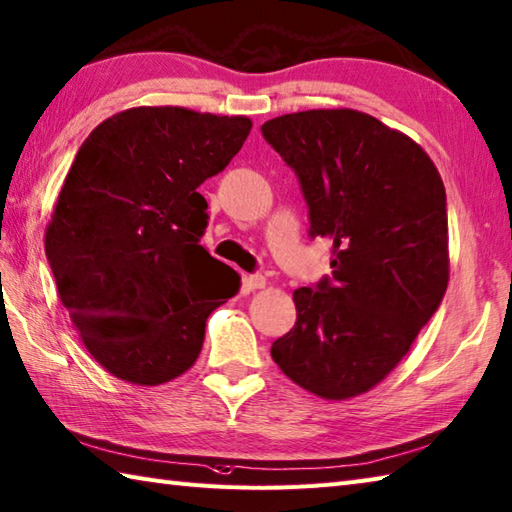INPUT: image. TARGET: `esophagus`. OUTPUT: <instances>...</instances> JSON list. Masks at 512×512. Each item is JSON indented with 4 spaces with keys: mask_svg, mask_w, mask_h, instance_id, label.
I'll return each mask as SVG.
<instances>
[{
    "mask_svg": "<svg viewBox=\"0 0 512 512\" xmlns=\"http://www.w3.org/2000/svg\"><path fill=\"white\" fill-rule=\"evenodd\" d=\"M246 286H248L250 290L264 288V286H266V277H264V275H259V273H255V275H248V277H246Z\"/></svg>",
    "mask_w": 512,
    "mask_h": 512,
    "instance_id": "34e87169",
    "label": "esophagus"
}]
</instances>
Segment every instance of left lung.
<instances>
[{"label":"left lung","mask_w":512,"mask_h":512,"mask_svg":"<svg viewBox=\"0 0 512 512\" xmlns=\"http://www.w3.org/2000/svg\"><path fill=\"white\" fill-rule=\"evenodd\" d=\"M262 135L295 170L308 235L333 244V275L295 290V328L270 355L308 393L362 395L402 362L444 299V182L422 146L359 110L282 115Z\"/></svg>","instance_id":"left-lung-1"}]
</instances>
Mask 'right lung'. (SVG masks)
I'll use <instances>...</instances> for the list:
<instances>
[{
  "label": "right lung",
  "mask_w": 512,
  "mask_h": 512,
  "mask_svg": "<svg viewBox=\"0 0 512 512\" xmlns=\"http://www.w3.org/2000/svg\"><path fill=\"white\" fill-rule=\"evenodd\" d=\"M253 128L179 106H139L86 137L46 228L57 293L88 353L110 375L166 384L195 364L206 319L239 275L199 244L197 193Z\"/></svg>",
  "instance_id": "obj_1"
}]
</instances>
